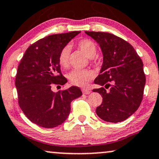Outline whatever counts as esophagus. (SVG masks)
<instances>
[{
  "label": "esophagus",
  "mask_w": 159,
  "mask_h": 159,
  "mask_svg": "<svg viewBox=\"0 0 159 159\" xmlns=\"http://www.w3.org/2000/svg\"><path fill=\"white\" fill-rule=\"evenodd\" d=\"M82 92H83L84 94H90V92H91V90L89 89H82Z\"/></svg>",
  "instance_id": "obj_1"
}]
</instances>
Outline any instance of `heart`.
<instances>
[{"label": "heart", "mask_w": 159, "mask_h": 159, "mask_svg": "<svg viewBox=\"0 0 159 159\" xmlns=\"http://www.w3.org/2000/svg\"><path fill=\"white\" fill-rule=\"evenodd\" d=\"M77 47L80 51L83 52L85 55L89 59L95 56L97 54L98 48L94 42L88 39H81L78 42ZM70 46H65L60 51L59 54V62L61 67L67 68L70 65ZM94 77L93 71L89 70H79L74 69L70 71L68 74L67 78L73 85L84 87L86 86L88 82L91 81Z\"/></svg>", "instance_id": "obj_1"}]
</instances>
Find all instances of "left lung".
<instances>
[{"mask_svg":"<svg viewBox=\"0 0 159 159\" xmlns=\"http://www.w3.org/2000/svg\"><path fill=\"white\" fill-rule=\"evenodd\" d=\"M85 33L99 44L103 56L100 75L94 81L102 87L93 92L103 98L96 114L106 122L124 121L138 109L143 98L146 81L143 62L133 46L122 38L106 32ZM110 83L113 85L106 91Z\"/></svg>","mask_w":159,"mask_h":159,"instance_id":"obj_1","label":"left lung"}]
</instances>
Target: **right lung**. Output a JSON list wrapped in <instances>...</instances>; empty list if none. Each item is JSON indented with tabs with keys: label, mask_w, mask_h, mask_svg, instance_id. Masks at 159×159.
Listing matches in <instances>:
<instances>
[{
	"label": "right lung",
	"mask_w": 159,
	"mask_h": 159,
	"mask_svg": "<svg viewBox=\"0 0 159 159\" xmlns=\"http://www.w3.org/2000/svg\"><path fill=\"white\" fill-rule=\"evenodd\" d=\"M81 31L48 36L30 45L17 68L15 86L19 106L28 119L46 128L57 127L67 120L70 103L82 92L73 86L54 92L53 84L67 82L59 62L61 50Z\"/></svg>",
	"instance_id": "obj_1"
}]
</instances>
